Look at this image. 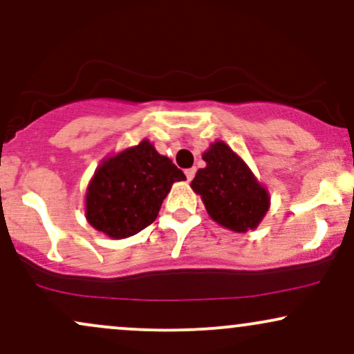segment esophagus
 I'll list each match as a JSON object with an SVG mask.
<instances>
[{"label":"esophagus","mask_w":354,"mask_h":354,"mask_svg":"<svg viewBox=\"0 0 354 354\" xmlns=\"http://www.w3.org/2000/svg\"><path fill=\"white\" fill-rule=\"evenodd\" d=\"M185 177H187V180H192V178L195 177V169H187L185 170Z\"/></svg>","instance_id":"obj_1"}]
</instances>
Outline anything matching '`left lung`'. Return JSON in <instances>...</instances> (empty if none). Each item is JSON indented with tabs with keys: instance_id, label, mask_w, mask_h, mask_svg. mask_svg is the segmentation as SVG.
<instances>
[{
	"instance_id": "left-lung-1",
	"label": "left lung",
	"mask_w": 354,
	"mask_h": 354,
	"mask_svg": "<svg viewBox=\"0 0 354 354\" xmlns=\"http://www.w3.org/2000/svg\"><path fill=\"white\" fill-rule=\"evenodd\" d=\"M202 159L207 165L198 169L190 187L210 217L234 232L259 227L270 209V195L248 165L222 140L210 144Z\"/></svg>"
}]
</instances>
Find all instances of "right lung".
<instances>
[{
	"mask_svg": "<svg viewBox=\"0 0 354 354\" xmlns=\"http://www.w3.org/2000/svg\"><path fill=\"white\" fill-rule=\"evenodd\" d=\"M178 180H185L184 172L145 139L95 169L86 192L87 222L111 239L139 234L157 218Z\"/></svg>",
	"mask_w": 354,
	"mask_h": 354,
	"instance_id": "obj_1",
	"label": "right lung"
}]
</instances>
